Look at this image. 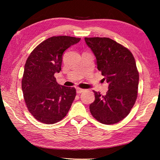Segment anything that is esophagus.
<instances>
[{
	"label": "esophagus",
	"mask_w": 160,
	"mask_h": 160,
	"mask_svg": "<svg viewBox=\"0 0 160 160\" xmlns=\"http://www.w3.org/2000/svg\"><path fill=\"white\" fill-rule=\"evenodd\" d=\"M85 91V89H80V88H78L77 89V93H81L84 92V91Z\"/></svg>",
	"instance_id": "34e87169"
}]
</instances>
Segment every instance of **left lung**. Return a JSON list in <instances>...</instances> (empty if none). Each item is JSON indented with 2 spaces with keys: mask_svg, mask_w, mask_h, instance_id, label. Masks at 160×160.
<instances>
[{
  "mask_svg": "<svg viewBox=\"0 0 160 160\" xmlns=\"http://www.w3.org/2000/svg\"><path fill=\"white\" fill-rule=\"evenodd\" d=\"M96 58L97 68L108 84L105 96L93 91L89 106L93 117L104 124H113L130 113L138 98L139 72L132 53L109 38H85Z\"/></svg>",
  "mask_w": 160,
  "mask_h": 160,
  "instance_id": "8db88e82",
  "label": "left lung"
}]
</instances>
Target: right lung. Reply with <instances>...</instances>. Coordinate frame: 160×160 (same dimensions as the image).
<instances>
[{
  "label": "right lung",
  "mask_w": 160,
  "mask_h": 160,
  "mask_svg": "<svg viewBox=\"0 0 160 160\" xmlns=\"http://www.w3.org/2000/svg\"><path fill=\"white\" fill-rule=\"evenodd\" d=\"M80 40L68 36L51 37L27 59L22 78L24 100L33 118L42 123L55 124L70 109L76 90L58 84L54 73L61 71L63 52Z\"/></svg>",
  "instance_id": "1"
}]
</instances>
